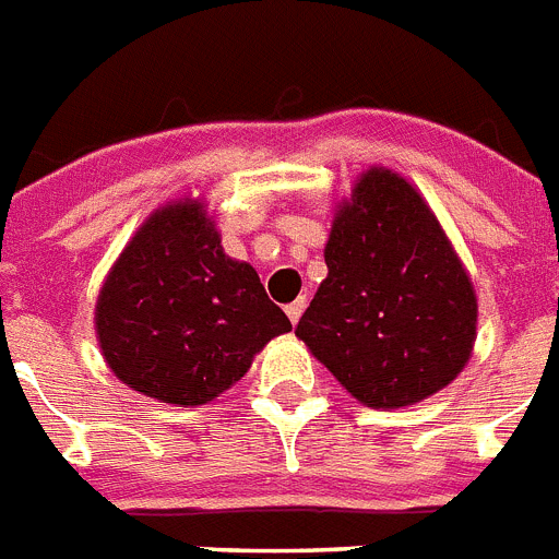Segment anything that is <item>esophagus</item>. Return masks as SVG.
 <instances>
[{
    "label": "esophagus",
    "mask_w": 559,
    "mask_h": 559,
    "mask_svg": "<svg viewBox=\"0 0 559 559\" xmlns=\"http://www.w3.org/2000/svg\"><path fill=\"white\" fill-rule=\"evenodd\" d=\"M304 309H307V298L293 300V304H289V307H286V318L293 320V323H298L300 314H304Z\"/></svg>",
    "instance_id": "1"
}]
</instances>
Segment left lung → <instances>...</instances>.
I'll list each match as a JSON object with an SVG mask.
<instances>
[{
	"instance_id": "obj_1",
	"label": "left lung",
	"mask_w": 559,
	"mask_h": 559,
	"mask_svg": "<svg viewBox=\"0 0 559 559\" xmlns=\"http://www.w3.org/2000/svg\"><path fill=\"white\" fill-rule=\"evenodd\" d=\"M326 281L298 334L368 407L414 405L453 382L475 340V293L433 211L371 168L340 205Z\"/></svg>"
}]
</instances>
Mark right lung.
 <instances>
[{
    "mask_svg": "<svg viewBox=\"0 0 559 559\" xmlns=\"http://www.w3.org/2000/svg\"><path fill=\"white\" fill-rule=\"evenodd\" d=\"M100 352L129 388L205 405L293 323L259 273L222 250L197 202L157 211L120 252L95 309Z\"/></svg>",
    "mask_w": 559,
    "mask_h": 559,
    "instance_id": "right-lung-1",
    "label": "right lung"
}]
</instances>
